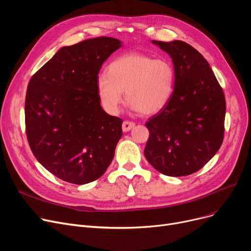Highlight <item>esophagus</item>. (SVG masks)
<instances>
[{"mask_svg":"<svg viewBox=\"0 0 251 251\" xmlns=\"http://www.w3.org/2000/svg\"><path fill=\"white\" fill-rule=\"evenodd\" d=\"M135 123L134 122H131V121H124L122 124V130L124 132H127V131L131 130L132 128H134Z\"/></svg>","mask_w":251,"mask_h":251,"instance_id":"1","label":"esophagus"}]
</instances>
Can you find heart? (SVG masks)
<instances>
[{
    "instance_id": "1",
    "label": "heart",
    "mask_w": 251,
    "mask_h": 251,
    "mask_svg": "<svg viewBox=\"0 0 251 251\" xmlns=\"http://www.w3.org/2000/svg\"><path fill=\"white\" fill-rule=\"evenodd\" d=\"M175 69L168 59L132 51L112 61L107 75L97 79V91L103 109L116 114L124 100L141 115L161 112L172 98Z\"/></svg>"
}]
</instances>
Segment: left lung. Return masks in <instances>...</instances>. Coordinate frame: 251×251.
<instances>
[{
  "label": "left lung",
  "mask_w": 251,
  "mask_h": 251,
  "mask_svg": "<svg viewBox=\"0 0 251 251\" xmlns=\"http://www.w3.org/2000/svg\"><path fill=\"white\" fill-rule=\"evenodd\" d=\"M172 58L175 85L166 107L146 123L150 138L144 149L160 173L181 177L201 170L224 139V91L199 50L182 41H152Z\"/></svg>",
  "instance_id": "8db88e82"
}]
</instances>
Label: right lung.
<instances>
[{
    "label": "right lung",
    "instance_id": "add662e5",
    "mask_svg": "<svg viewBox=\"0 0 251 251\" xmlns=\"http://www.w3.org/2000/svg\"><path fill=\"white\" fill-rule=\"evenodd\" d=\"M121 46L100 36L63 47L30 78L26 136L35 159L61 180L92 182L113 160L123 121L100 107L97 79L102 63Z\"/></svg>",
    "mask_w": 251,
    "mask_h": 251
}]
</instances>
